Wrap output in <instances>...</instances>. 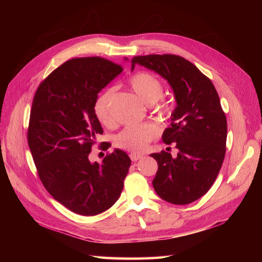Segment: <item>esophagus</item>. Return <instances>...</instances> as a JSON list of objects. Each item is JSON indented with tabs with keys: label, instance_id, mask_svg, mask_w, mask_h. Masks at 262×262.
Segmentation results:
<instances>
[{
	"label": "esophagus",
	"instance_id": "obj_1",
	"mask_svg": "<svg viewBox=\"0 0 262 262\" xmlns=\"http://www.w3.org/2000/svg\"><path fill=\"white\" fill-rule=\"evenodd\" d=\"M142 157H143V155H141V154H137V153H131L130 154V158H131L132 162H137Z\"/></svg>",
	"mask_w": 262,
	"mask_h": 262
}]
</instances>
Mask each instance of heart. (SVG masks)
<instances>
[{"mask_svg":"<svg viewBox=\"0 0 262 262\" xmlns=\"http://www.w3.org/2000/svg\"><path fill=\"white\" fill-rule=\"evenodd\" d=\"M130 85L133 92L143 104L150 106L162 97L163 85L155 76L148 73H138L131 77ZM114 97V90L109 89L102 93L95 102V114L98 120L109 125L113 123L110 107ZM157 129L153 124L129 125L124 128L115 139V144L131 152H142L147 144L157 136Z\"/></svg>","mask_w":262,"mask_h":262,"instance_id":"1","label":"heart"}]
</instances>
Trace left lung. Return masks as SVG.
<instances>
[{
	"instance_id": "1",
	"label": "left lung",
	"mask_w": 262,
	"mask_h": 262,
	"mask_svg": "<svg viewBox=\"0 0 262 262\" xmlns=\"http://www.w3.org/2000/svg\"><path fill=\"white\" fill-rule=\"evenodd\" d=\"M136 64L154 71L171 87L176 107L162 139L178 153L150 154L158 169L155 192L172 204H189L209 191L225 156L227 122L215 87L191 62L175 54L140 55Z\"/></svg>"
}]
</instances>
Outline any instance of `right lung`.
<instances>
[{"instance_id":"add662e5","label":"right lung","mask_w":262,"mask_h":262,"mask_svg":"<svg viewBox=\"0 0 262 262\" xmlns=\"http://www.w3.org/2000/svg\"><path fill=\"white\" fill-rule=\"evenodd\" d=\"M121 72V66L99 57L72 59L54 70L35 94L28 144L39 177L55 200L80 215L112 208L131 165L119 148L101 164L89 158L104 132L94 109L98 93Z\"/></svg>"}]
</instances>
